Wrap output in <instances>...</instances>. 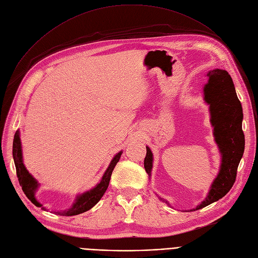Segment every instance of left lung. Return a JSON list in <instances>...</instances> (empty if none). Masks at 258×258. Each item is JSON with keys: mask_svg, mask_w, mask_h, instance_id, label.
I'll list each match as a JSON object with an SVG mask.
<instances>
[{"mask_svg": "<svg viewBox=\"0 0 258 258\" xmlns=\"http://www.w3.org/2000/svg\"><path fill=\"white\" fill-rule=\"evenodd\" d=\"M208 83L204 86V100L209 105L210 123L213 127L214 141L221 154V165L213 180L207 197L190 211L204 208L228 194L235 182L237 167L245 151V136L241 130L242 107L237 98L231 76L226 70L214 69L207 72ZM154 155L146 146L144 168L152 177ZM170 206L168 201L158 197Z\"/></svg>", "mask_w": 258, "mask_h": 258, "instance_id": "obj_1", "label": "left lung"}]
</instances>
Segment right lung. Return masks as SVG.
Returning <instances> with one entry per match:
<instances>
[{"label": "right lung", "instance_id": "1", "mask_svg": "<svg viewBox=\"0 0 258 258\" xmlns=\"http://www.w3.org/2000/svg\"><path fill=\"white\" fill-rule=\"evenodd\" d=\"M122 155V151L117 153L114 158L112 159L110 165L104 171L100 182L95 186L94 188L90 189V190L77 195L75 198V201L70 208L66 210H53L51 212H54L57 215H63V216H72L77 215L80 213H84L88 210H90L92 207H94L97 203L100 201L102 196L104 195L105 190L107 189L108 183L111 180L112 172L118 163V161ZM12 156L13 160H15L16 169H17V175L20 182V185L22 186V189L26 197L28 198L33 204L37 207H42L43 210H47L45 207H43V204L36 200L35 192L39 187V183L35 180L33 175L27 170L24 161H23V151H22V142L20 137V131H17L15 135V139H13V145H12Z\"/></svg>", "mask_w": 258, "mask_h": 258}]
</instances>
